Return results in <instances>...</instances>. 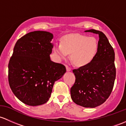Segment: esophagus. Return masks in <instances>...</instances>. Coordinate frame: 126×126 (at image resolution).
Returning <instances> with one entry per match:
<instances>
[{
    "label": "esophagus",
    "instance_id": "34e87169",
    "mask_svg": "<svg viewBox=\"0 0 126 126\" xmlns=\"http://www.w3.org/2000/svg\"><path fill=\"white\" fill-rule=\"evenodd\" d=\"M66 70H67V72H70V71H71V68H70L68 65H66Z\"/></svg>",
    "mask_w": 126,
    "mask_h": 126
}]
</instances>
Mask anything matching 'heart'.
I'll return each mask as SVG.
<instances>
[{"instance_id": "heart-1", "label": "heart", "mask_w": 126, "mask_h": 126, "mask_svg": "<svg viewBox=\"0 0 126 126\" xmlns=\"http://www.w3.org/2000/svg\"><path fill=\"white\" fill-rule=\"evenodd\" d=\"M98 41L95 37L75 34L66 36L62 44H55L54 51L60 59H71L77 67H84L93 61L98 53Z\"/></svg>"}]
</instances>
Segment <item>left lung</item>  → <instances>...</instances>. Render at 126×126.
<instances>
[{
	"label": "left lung",
	"mask_w": 126,
	"mask_h": 126,
	"mask_svg": "<svg viewBox=\"0 0 126 126\" xmlns=\"http://www.w3.org/2000/svg\"><path fill=\"white\" fill-rule=\"evenodd\" d=\"M85 32L99 35V47L91 63L73 70L76 79L71 98L79 106L94 108L106 101L112 91L116 77L115 52L102 32L93 29Z\"/></svg>",
	"instance_id": "8db88e82"
}]
</instances>
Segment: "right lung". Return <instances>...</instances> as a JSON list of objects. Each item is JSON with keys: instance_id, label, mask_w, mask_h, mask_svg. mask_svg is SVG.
I'll list each match as a JSON object with an SVG mask.
<instances>
[{"instance_id": "add662e5", "label": "right lung", "mask_w": 126, "mask_h": 126, "mask_svg": "<svg viewBox=\"0 0 126 126\" xmlns=\"http://www.w3.org/2000/svg\"><path fill=\"white\" fill-rule=\"evenodd\" d=\"M52 33H28L17 41L8 63V81L13 93L31 106L44 104L51 96L54 82L66 72L64 65L50 59Z\"/></svg>"}]
</instances>
